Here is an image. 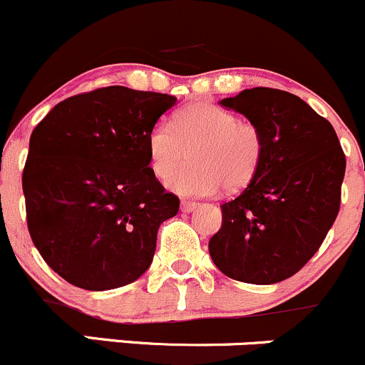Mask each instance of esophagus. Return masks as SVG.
<instances>
[{
    "instance_id": "34e87169",
    "label": "esophagus",
    "mask_w": 365,
    "mask_h": 365,
    "mask_svg": "<svg viewBox=\"0 0 365 365\" xmlns=\"http://www.w3.org/2000/svg\"><path fill=\"white\" fill-rule=\"evenodd\" d=\"M197 202H191V200H182L181 202V210L182 212H191V210L197 209Z\"/></svg>"
}]
</instances>
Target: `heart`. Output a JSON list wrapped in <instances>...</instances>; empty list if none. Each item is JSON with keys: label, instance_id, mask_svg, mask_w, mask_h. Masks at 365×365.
<instances>
[{"label": "heart", "instance_id": "obj_1", "mask_svg": "<svg viewBox=\"0 0 365 365\" xmlns=\"http://www.w3.org/2000/svg\"><path fill=\"white\" fill-rule=\"evenodd\" d=\"M171 126L158 123L145 137L149 167L167 179L186 158L193 167L172 175L167 187L182 197H207L223 184L237 191L257 174L265 153V138L257 123L237 119L234 112L198 101L175 112Z\"/></svg>", "mask_w": 365, "mask_h": 365}]
</instances>
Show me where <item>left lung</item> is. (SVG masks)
<instances>
[{
    "mask_svg": "<svg viewBox=\"0 0 365 365\" xmlns=\"http://www.w3.org/2000/svg\"><path fill=\"white\" fill-rule=\"evenodd\" d=\"M220 105L262 128L265 153L246 190L221 205L210 258L232 279L279 283L311 260L336 221L346 158L332 125L292 93L244 89Z\"/></svg>",
    "mask_w": 365,
    "mask_h": 365,
    "instance_id": "left-lung-1",
    "label": "left lung"
}]
</instances>
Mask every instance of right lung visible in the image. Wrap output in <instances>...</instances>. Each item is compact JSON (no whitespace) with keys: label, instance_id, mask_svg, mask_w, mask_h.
Wrapping results in <instances>:
<instances>
[{"label":"right lung","instance_id":"obj_1","mask_svg":"<svg viewBox=\"0 0 365 365\" xmlns=\"http://www.w3.org/2000/svg\"><path fill=\"white\" fill-rule=\"evenodd\" d=\"M175 101L108 86L61 101L33 130L22 172L29 235L68 283L112 290L151 265L179 198L153 174L145 137Z\"/></svg>","mask_w":365,"mask_h":365}]
</instances>
